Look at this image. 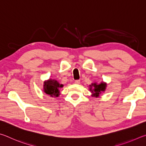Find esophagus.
Instances as JSON below:
<instances>
[{"label":"esophagus","mask_w":146,"mask_h":146,"mask_svg":"<svg viewBox=\"0 0 146 146\" xmlns=\"http://www.w3.org/2000/svg\"><path fill=\"white\" fill-rule=\"evenodd\" d=\"M74 83L76 84V85H79V84H80V80H76Z\"/></svg>","instance_id":"obj_1"}]
</instances>
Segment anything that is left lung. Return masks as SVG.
<instances>
[{"label": "left lung", "instance_id": "left-lung-1", "mask_svg": "<svg viewBox=\"0 0 146 146\" xmlns=\"http://www.w3.org/2000/svg\"><path fill=\"white\" fill-rule=\"evenodd\" d=\"M107 83L101 81L100 83L94 82L89 85V90L91 92L92 96L98 98L102 92H104L106 89Z\"/></svg>", "mask_w": 146, "mask_h": 146}]
</instances>
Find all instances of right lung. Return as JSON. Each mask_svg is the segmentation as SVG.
<instances>
[{
    "instance_id": "add662e5",
    "label": "right lung",
    "mask_w": 146,
    "mask_h": 146,
    "mask_svg": "<svg viewBox=\"0 0 146 146\" xmlns=\"http://www.w3.org/2000/svg\"><path fill=\"white\" fill-rule=\"evenodd\" d=\"M63 87V85L60 84L58 81L52 79H48V80L43 82V90L44 92L49 95L50 97H59L60 95V89Z\"/></svg>"
}]
</instances>
